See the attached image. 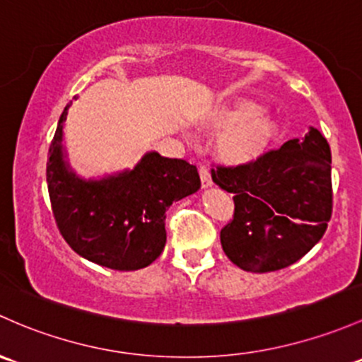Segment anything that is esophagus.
Wrapping results in <instances>:
<instances>
[{"instance_id": "1", "label": "esophagus", "mask_w": 362, "mask_h": 362, "mask_svg": "<svg viewBox=\"0 0 362 362\" xmlns=\"http://www.w3.org/2000/svg\"><path fill=\"white\" fill-rule=\"evenodd\" d=\"M199 177H201V184H203V187H210L213 184L211 182V175L210 171H208L206 166H201L199 168Z\"/></svg>"}]
</instances>
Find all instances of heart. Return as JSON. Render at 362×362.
<instances>
[{"instance_id": "heart-1", "label": "heart", "mask_w": 362, "mask_h": 362, "mask_svg": "<svg viewBox=\"0 0 362 362\" xmlns=\"http://www.w3.org/2000/svg\"><path fill=\"white\" fill-rule=\"evenodd\" d=\"M206 132H222L216 156L227 165H246L271 146L276 124L262 116V105L250 98H226L206 109L197 119Z\"/></svg>"}]
</instances>
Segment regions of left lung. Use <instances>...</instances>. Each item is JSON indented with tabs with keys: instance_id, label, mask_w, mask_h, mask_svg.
<instances>
[{
	"instance_id": "left-lung-1",
	"label": "left lung",
	"mask_w": 362,
	"mask_h": 362,
	"mask_svg": "<svg viewBox=\"0 0 362 362\" xmlns=\"http://www.w3.org/2000/svg\"><path fill=\"white\" fill-rule=\"evenodd\" d=\"M211 178L234 199L220 243L243 271L272 272L295 264L332 218V151L315 128L246 165L211 168Z\"/></svg>"
}]
</instances>
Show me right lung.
<instances>
[{
  "instance_id": "right-lung-1",
  "label": "right lung",
  "mask_w": 362,
  "mask_h": 362,
  "mask_svg": "<svg viewBox=\"0 0 362 362\" xmlns=\"http://www.w3.org/2000/svg\"><path fill=\"white\" fill-rule=\"evenodd\" d=\"M66 105L47 161L48 194L57 227L86 260L114 271H139L161 255L166 210L201 187L197 168L185 159L147 152L133 170L100 180L79 178L64 159Z\"/></svg>"
}]
</instances>
